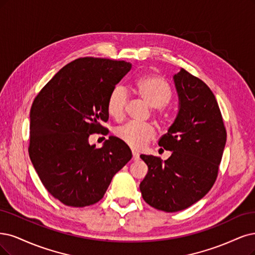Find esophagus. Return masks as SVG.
Masks as SVG:
<instances>
[{
  "label": "esophagus",
  "mask_w": 255,
  "mask_h": 255,
  "mask_svg": "<svg viewBox=\"0 0 255 255\" xmlns=\"http://www.w3.org/2000/svg\"><path fill=\"white\" fill-rule=\"evenodd\" d=\"M131 155H133V157H131V159H133L134 161H138V160L140 159V157H139V154H138V153L133 152V153H131Z\"/></svg>",
  "instance_id": "34e87169"
}]
</instances>
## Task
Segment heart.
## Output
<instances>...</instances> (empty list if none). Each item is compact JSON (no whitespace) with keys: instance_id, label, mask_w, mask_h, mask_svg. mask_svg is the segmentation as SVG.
I'll list each match as a JSON object with an SVG mask.
<instances>
[{"instance_id":"heart-1","label":"heart","mask_w":255,"mask_h":255,"mask_svg":"<svg viewBox=\"0 0 255 255\" xmlns=\"http://www.w3.org/2000/svg\"><path fill=\"white\" fill-rule=\"evenodd\" d=\"M137 90L141 97L151 108L162 109L172 98V91L169 84L163 79L147 75L137 81ZM129 95L127 87L117 84L111 91L107 109L110 116L120 120L124 118L128 103ZM116 136L134 150H141L155 136V129L150 125H138L129 122L116 129Z\"/></svg>"}]
</instances>
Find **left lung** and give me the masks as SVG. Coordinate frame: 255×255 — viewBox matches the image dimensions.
Returning a JSON list of instances; mask_svg holds the SVG:
<instances>
[{"mask_svg":"<svg viewBox=\"0 0 255 255\" xmlns=\"http://www.w3.org/2000/svg\"><path fill=\"white\" fill-rule=\"evenodd\" d=\"M178 113L168 133L158 141L171 151L162 161L140 155L148 171L140 182L146 204L164 212H177L197 203L216 180L227 133L212 91L186 69L173 76Z\"/></svg>","mask_w":255,"mask_h":255,"instance_id":"obj_1","label":"left lung"}]
</instances>
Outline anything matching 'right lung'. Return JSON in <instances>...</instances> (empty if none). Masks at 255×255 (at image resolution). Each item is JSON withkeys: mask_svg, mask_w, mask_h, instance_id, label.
Here are the masks:
<instances>
[{"mask_svg": "<svg viewBox=\"0 0 255 255\" xmlns=\"http://www.w3.org/2000/svg\"><path fill=\"white\" fill-rule=\"evenodd\" d=\"M131 68L125 61L86 57L68 63L51 78L30 109L29 157L50 194L69 207L94 205L130 148L115 136L102 147L89 143L93 133L108 134V98Z\"/></svg>", "mask_w": 255, "mask_h": 255, "instance_id": "add662e5", "label": "right lung"}]
</instances>
